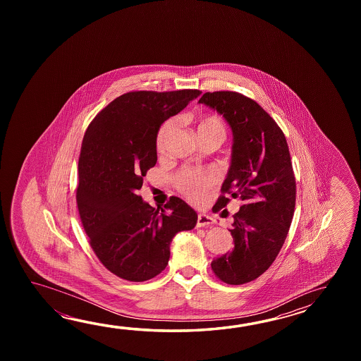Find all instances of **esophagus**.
I'll return each instance as SVG.
<instances>
[{"label":"esophagus","mask_w":361,"mask_h":361,"mask_svg":"<svg viewBox=\"0 0 361 361\" xmlns=\"http://www.w3.org/2000/svg\"><path fill=\"white\" fill-rule=\"evenodd\" d=\"M214 222V219H213L210 215L199 214L197 215V223H196V226H197V227H204V226L213 224Z\"/></svg>","instance_id":"esophagus-1"}]
</instances>
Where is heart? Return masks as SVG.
Listing matches in <instances>:
<instances>
[{"label":"heart","instance_id":"1","mask_svg":"<svg viewBox=\"0 0 361 361\" xmlns=\"http://www.w3.org/2000/svg\"><path fill=\"white\" fill-rule=\"evenodd\" d=\"M196 130L200 139L219 138L226 137V123L222 118L215 114H201L193 118ZM177 129V123L174 120H168L162 123L157 131L156 148L159 154H164L166 147L173 138ZM216 178L210 173H202L197 170L184 169L176 178V185L187 199L196 204L205 201L207 195L214 188Z\"/></svg>","mask_w":361,"mask_h":361}]
</instances>
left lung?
Instances as JSON below:
<instances>
[{
	"mask_svg": "<svg viewBox=\"0 0 361 361\" xmlns=\"http://www.w3.org/2000/svg\"><path fill=\"white\" fill-rule=\"evenodd\" d=\"M199 103L214 108L233 133L230 170L213 209L218 213L230 197L241 200L230 230L235 246L213 259L212 269L226 284H245L269 269L292 224L295 177L289 147L276 121L240 92H205Z\"/></svg>",
	"mask_w": 361,
	"mask_h": 361,
	"instance_id": "obj_1",
	"label": "left lung"
}]
</instances>
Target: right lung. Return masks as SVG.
<instances>
[{"instance_id":"right-lung-1","label":"right lung","mask_w":361,"mask_h":361,"mask_svg":"<svg viewBox=\"0 0 361 361\" xmlns=\"http://www.w3.org/2000/svg\"><path fill=\"white\" fill-rule=\"evenodd\" d=\"M201 92H129L94 117L78 157L77 207L92 252L116 276L140 283L168 266L170 243L196 226L197 214L171 196L154 209L139 196L157 161L161 123Z\"/></svg>"}]
</instances>
